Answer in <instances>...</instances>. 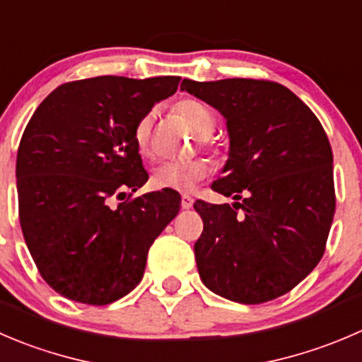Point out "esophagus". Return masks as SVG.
Instances as JSON below:
<instances>
[{
	"instance_id": "obj_1",
	"label": "esophagus",
	"mask_w": 362,
	"mask_h": 362,
	"mask_svg": "<svg viewBox=\"0 0 362 362\" xmlns=\"http://www.w3.org/2000/svg\"><path fill=\"white\" fill-rule=\"evenodd\" d=\"M192 203H194V199H192L191 196H189V194H184V196H182V203H180L182 209H184V210H189V209H191V206H192Z\"/></svg>"
}]
</instances>
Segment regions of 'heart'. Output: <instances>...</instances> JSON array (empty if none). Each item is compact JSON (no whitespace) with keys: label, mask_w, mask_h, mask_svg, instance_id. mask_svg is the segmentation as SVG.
Segmentation results:
<instances>
[{"label":"heart","mask_w":362,"mask_h":362,"mask_svg":"<svg viewBox=\"0 0 362 362\" xmlns=\"http://www.w3.org/2000/svg\"><path fill=\"white\" fill-rule=\"evenodd\" d=\"M175 111L189 124V127L199 136L203 145H209V138L216 129V117L206 104L196 99L178 100ZM152 125L153 113L143 115L134 127V143L143 157L152 153ZM209 173L205 160H187V163H163L152 171V185L156 189H170L177 192H191L198 182Z\"/></svg>","instance_id":"1"}]
</instances>
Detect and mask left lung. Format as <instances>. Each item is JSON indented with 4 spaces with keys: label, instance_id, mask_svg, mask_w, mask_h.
<instances>
[{
    "label": "left lung",
    "instance_id": "left-lung-1",
    "mask_svg": "<svg viewBox=\"0 0 362 362\" xmlns=\"http://www.w3.org/2000/svg\"><path fill=\"white\" fill-rule=\"evenodd\" d=\"M180 88L216 107L230 136L212 189L231 196L233 206L194 203L203 219L194 244L203 285L240 304L285 296L318 265L334 217L324 127L296 93L272 81L184 79Z\"/></svg>",
    "mask_w": 362,
    "mask_h": 362
}]
</instances>
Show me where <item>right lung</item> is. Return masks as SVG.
<instances>
[{
  "label": "right lung",
  "mask_w": 362,
  "mask_h": 362,
  "mask_svg": "<svg viewBox=\"0 0 362 362\" xmlns=\"http://www.w3.org/2000/svg\"><path fill=\"white\" fill-rule=\"evenodd\" d=\"M178 83L177 76L72 81L28 122L16 164L21 228L59 296L104 306L141 281L150 245L180 210V194L163 189L115 209L111 202L148 180L134 127Z\"/></svg>",
  "instance_id": "right-lung-1"
}]
</instances>
